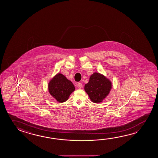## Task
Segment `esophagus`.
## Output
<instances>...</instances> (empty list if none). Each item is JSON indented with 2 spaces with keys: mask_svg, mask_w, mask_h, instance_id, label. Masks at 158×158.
<instances>
[{
  "mask_svg": "<svg viewBox=\"0 0 158 158\" xmlns=\"http://www.w3.org/2000/svg\"><path fill=\"white\" fill-rule=\"evenodd\" d=\"M77 86H78V88L79 89H81V88H82V87H83V85H82L81 83H79L77 84Z\"/></svg>",
  "mask_w": 158,
  "mask_h": 158,
  "instance_id": "1",
  "label": "esophagus"
}]
</instances>
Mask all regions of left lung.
<instances>
[{
	"label": "left lung",
	"mask_w": 158,
	"mask_h": 158,
	"mask_svg": "<svg viewBox=\"0 0 158 158\" xmlns=\"http://www.w3.org/2000/svg\"><path fill=\"white\" fill-rule=\"evenodd\" d=\"M112 88L111 81L98 73L91 75L89 81L86 84L84 89L94 103H100L109 95Z\"/></svg>",
	"instance_id": "obj_1"
}]
</instances>
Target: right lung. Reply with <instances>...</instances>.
<instances>
[{"label": "right lung", "instance_id": "obj_1", "mask_svg": "<svg viewBox=\"0 0 158 158\" xmlns=\"http://www.w3.org/2000/svg\"><path fill=\"white\" fill-rule=\"evenodd\" d=\"M75 90L72 81L60 73L57 74L48 83V91L58 102L67 101L70 94Z\"/></svg>", "mask_w": 158, "mask_h": 158}]
</instances>
